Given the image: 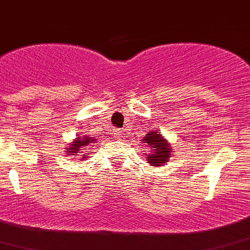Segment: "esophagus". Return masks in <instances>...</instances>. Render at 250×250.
Segmentation results:
<instances>
[{"instance_id": "34e87169", "label": "esophagus", "mask_w": 250, "mask_h": 250, "mask_svg": "<svg viewBox=\"0 0 250 250\" xmlns=\"http://www.w3.org/2000/svg\"><path fill=\"white\" fill-rule=\"evenodd\" d=\"M121 134H122V132H121V130H118V129L115 130V137H116V138H118V139H120Z\"/></svg>"}]
</instances>
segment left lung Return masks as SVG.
Masks as SVG:
<instances>
[{
  "mask_svg": "<svg viewBox=\"0 0 250 250\" xmlns=\"http://www.w3.org/2000/svg\"><path fill=\"white\" fill-rule=\"evenodd\" d=\"M142 143L146 149L145 157L151 166H162L168 162L172 149L169 143H167V140L159 134V132H150L145 134Z\"/></svg>",
  "mask_w": 250,
  "mask_h": 250,
  "instance_id": "8db88e82",
  "label": "left lung"
}]
</instances>
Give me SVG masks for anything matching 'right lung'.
I'll list each match as a JSON object with an SVG mask.
<instances>
[{"instance_id": "add662e5", "label": "right lung", "mask_w": 250, "mask_h": 250, "mask_svg": "<svg viewBox=\"0 0 250 250\" xmlns=\"http://www.w3.org/2000/svg\"><path fill=\"white\" fill-rule=\"evenodd\" d=\"M96 139L94 138L88 137V135H82V137H78L76 140H73V143L71 144V146L66 149V154H68L69 156H81V159L85 160L88 157L89 152L82 151L83 147L88 146L91 143H95Z\"/></svg>"}]
</instances>
